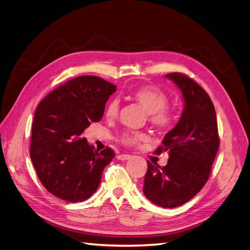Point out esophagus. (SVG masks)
Masks as SVG:
<instances>
[{"instance_id":"esophagus-1","label":"esophagus","mask_w":250,"mask_h":250,"mask_svg":"<svg viewBox=\"0 0 250 250\" xmlns=\"http://www.w3.org/2000/svg\"><path fill=\"white\" fill-rule=\"evenodd\" d=\"M131 156L130 155H128V154H121V155H119L118 156V159H120V160H127V159H129Z\"/></svg>"}]
</instances>
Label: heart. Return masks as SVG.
<instances>
[{
	"label": "heart",
	"mask_w": 250,
	"mask_h": 250,
	"mask_svg": "<svg viewBox=\"0 0 250 250\" xmlns=\"http://www.w3.org/2000/svg\"><path fill=\"white\" fill-rule=\"evenodd\" d=\"M130 97L146 111L148 121L159 130H167L173 125L174 114L167 104L169 97L165 92L153 86H141L130 93ZM120 102L116 98L111 99L106 108V116L110 120L119 115ZM146 139L142 131H125L120 137V142L125 146L135 147Z\"/></svg>",
	"instance_id": "obj_1"
}]
</instances>
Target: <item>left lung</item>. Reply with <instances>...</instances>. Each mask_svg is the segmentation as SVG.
Instances as JSON below:
<instances>
[{
    "label": "left lung",
    "instance_id": "1",
    "mask_svg": "<svg viewBox=\"0 0 250 250\" xmlns=\"http://www.w3.org/2000/svg\"><path fill=\"white\" fill-rule=\"evenodd\" d=\"M180 88L185 107L179 123L155 153H169L160 167L147 162L143 193L158 207L172 208L189 201L208 182L219 147L214 104L204 88L181 73L166 75Z\"/></svg>",
    "mask_w": 250,
    "mask_h": 250
}]
</instances>
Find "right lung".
Returning a JSON list of instances; mask_svg holds the SVG:
<instances>
[{
    "instance_id": "obj_1",
    "label": "right lung",
    "mask_w": 250,
    "mask_h": 250,
    "mask_svg": "<svg viewBox=\"0 0 250 250\" xmlns=\"http://www.w3.org/2000/svg\"><path fill=\"white\" fill-rule=\"evenodd\" d=\"M116 86L96 76H81L60 85L38 104L32 124L30 155L41 183L53 196L82 202L99 186L113 149L99 152L81 134L103 118Z\"/></svg>"
}]
</instances>
